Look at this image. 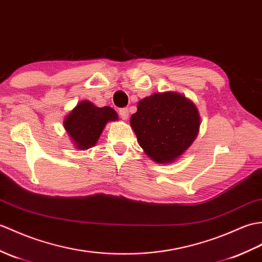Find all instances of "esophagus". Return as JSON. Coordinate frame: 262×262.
Segmentation results:
<instances>
[{
  "mask_svg": "<svg viewBox=\"0 0 262 262\" xmlns=\"http://www.w3.org/2000/svg\"><path fill=\"white\" fill-rule=\"evenodd\" d=\"M119 115H120L121 118H123L124 120H126L127 118H128V116H129L128 109H127V108H121V109H119Z\"/></svg>",
  "mask_w": 262,
  "mask_h": 262,
  "instance_id": "1",
  "label": "esophagus"
}]
</instances>
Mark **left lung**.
Instances as JSON below:
<instances>
[{
    "mask_svg": "<svg viewBox=\"0 0 262 262\" xmlns=\"http://www.w3.org/2000/svg\"><path fill=\"white\" fill-rule=\"evenodd\" d=\"M200 125L196 106L172 91L145 97L130 117L139 146L160 164L179 159L195 141Z\"/></svg>",
    "mask_w": 262,
    "mask_h": 262,
    "instance_id": "left-lung-1",
    "label": "left lung"
}]
</instances>
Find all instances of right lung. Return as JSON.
Wrapping results in <instances>:
<instances>
[{
    "label": "right lung",
    "instance_id": "add662e5",
    "mask_svg": "<svg viewBox=\"0 0 262 262\" xmlns=\"http://www.w3.org/2000/svg\"><path fill=\"white\" fill-rule=\"evenodd\" d=\"M117 119L118 115L112 107L99 108L82 100L64 118L63 127L76 147L83 150L97 144L108 121Z\"/></svg>",
    "mask_w": 262,
    "mask_h": 262
}]
</instances>
